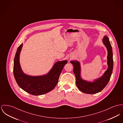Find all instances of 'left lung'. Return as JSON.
<instances>
[{"label": "left lung", "instance_id": "left-lung-1", "mask_svg": "<svg viewBox=\"0 0 123 123\" xmlns=\"http://www.w3.org/2000/svg\"><path fill=\"white\" fill-rule=\"evenodd\" d=\"M103 43L108 51L107 65L108 67L102 76L95 79L93 82L85 80L81 78V67L79 61L76 60L70 61L74 66L73 71L76 79V84L80 91L86 94H94L101 92L108 83L112 74L113 67L112 49L107 36H104L103 39Z\"/></svg>", "mask_w": 123, "mask_h": 123}]
</instances>
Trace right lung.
<instances>
[{
	"label": "right lung",
	"instance_id": "obj_1",
	"mask_svg": "<svg viewBox=\"0 0 123 123\" xmlns=\"http://www.w3.org/2000/svg\"><path fill=\"white\" fill-rule=\"evenodd\" d=\"M23 43L19 46L14 59L13 74L19 86L29 94L34 95L45 94L53 90L57 85L60 74L66 60L57 62L45 75L30 76L24 74L19 63V55Z\"/></svg>",
	"mask_w": 123,
	"mask_h": 123
}]
</instances>
